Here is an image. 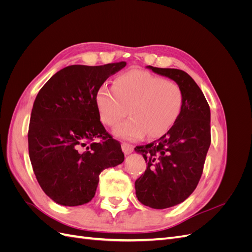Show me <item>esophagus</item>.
<instances>
[{
	"instance_id": "esophagus-1",
	"label": "esophagus",
	"mask_w": 252,
	"mask_h": 252,
	"mask_svg": "<svg viewBox=\"0 0 252 252\" xmlns=\"http://www.w3.org/2000/svg\"><path fill=\"white\" fill-rule=\"evenodd\" d=\"M133 148L134 146L131 144H128V143H123L122 144V150H123L124 154L127 156V155H130L131 152L133 151Z\"/></svg>"
}]
</instances>
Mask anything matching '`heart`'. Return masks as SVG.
<instances>
[{"instance_id":"heart-1","label":"heart","mask_w":252,"mask_h":252,"mask_svg":"<svg viewBox=\"0 0 252 252\" xmlns=\"http://www.w3.org/2000/svg\"><path fill=\"white\" fill-rule=\"evenodd\" d=\"M96 106L104 124L116 125L128 107L130 118L113 128V134L124 140H138L146 134L158 138L178 120L183 106V93L177 83L145 70L122 73L113 87L97 90Z\"/></svg>"}]
</instances>
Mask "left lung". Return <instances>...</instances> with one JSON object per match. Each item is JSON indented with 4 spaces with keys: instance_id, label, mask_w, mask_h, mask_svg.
<instances>
[{
    "instance_id": "1",
    "label": "left lung",
    "mask_w": 252,
    "mask_h": 252,
    "mask_svg": "<svg viewBox=\"0 0 252 252\" xmlns=\"http://www.w3.org/2000/svg\"><path fill=\"white\" fill-rule=\"evenodd\" d=\"M148 69L173 80L183 93L178 120L158 140L134 150L147 163L135 181V194L145 206L165 209L184 202L197 186L210 146V108L188 73L174 68Z\"/></svg>"
}]
</instances>
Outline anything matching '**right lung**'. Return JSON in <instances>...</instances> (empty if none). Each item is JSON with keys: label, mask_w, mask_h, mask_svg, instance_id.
<instances>
[{"label": "right lung", "mask_w": 252, "mask_h": 252, "mask_svg": "<svg viewBox=\"0 0 252 252\" xmlns=\"http://www.w3.org/2000/svg\"><path fill=\"white\" fill-rule=\"evenodd\" d=\"M125 66L126 62L67 66L35 97L29 158L43 191L57 204L72 207L90 202L100 173L124 161L120 143L101 123L95 96L109 75Z\"/></svg>", "instance_id": "right-lung-1"}]
</instances>
